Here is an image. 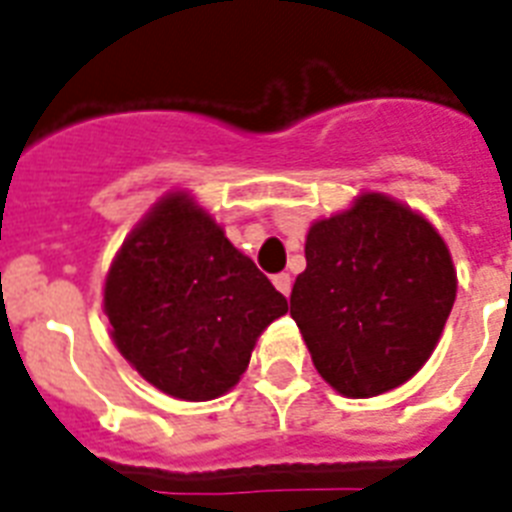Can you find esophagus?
I'll list each match as a JSON object with an SVG mask.
<instances>
[{"label":"esophagus","mask_w":512,"mask_h":512,"mask_svg":"<svg viewBox=\"0 0 512 512\" xmlns=\"http://www.w3.org/2000/svg\"><path fill=\"white\" fill-rule=\"evenodd\" d=\"M273 286H276L284 297L292 294V278H289V273H278V276H273Z\"/></svg>","instance_id":"1"}]
</instances>
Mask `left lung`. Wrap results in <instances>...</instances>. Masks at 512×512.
I'll list each match as a JSON object with an SVG mask.
<instances>
[{
  "label": "left lung",
  "instance_id": "1",
  "mask_svg": "<svg viewBox=\"0 0 512 512\" xmlns=\"http://www.w3.org/2000/svg\"><path fill=\"white\" fill-rule=\"evenodd\" d=\"M292 318L315 371L344 397L392 392L421 371L458 294V273L426 215L381 191L315 220Z\"/></svg>",
  "mask_w": 512,
  "mask_h": 512
}]
</instances>
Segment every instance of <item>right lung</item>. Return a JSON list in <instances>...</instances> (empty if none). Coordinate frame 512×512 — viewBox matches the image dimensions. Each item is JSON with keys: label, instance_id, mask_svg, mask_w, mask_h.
<instances>
[{"label": "right lung", "instance_id": "obj_1", "mask_svg": "<svg viewBox=\"0 0 512 512\" xmlns=\"http://www.w3.org/2000/svg\"><path fill=\"white\" fill-rule=\"evenodd\" d=\"M110 336L147 384L184 402L231 392L257 339L289 310L191 197H160L112 257L102 289Z\"/></svg>", "mask_w": 512, "mask_h": 512}]
</instances>
